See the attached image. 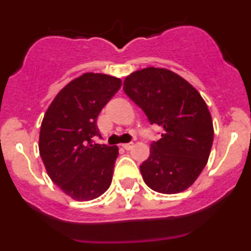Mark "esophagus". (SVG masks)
Masks as SVG:
<instances>
[{
    "instance_id": "obj_1",
    "label": "esophagus",
    "mask_w": 251,
    "mask_h": 251,
    "mask_svg": "<svg viewBox=\"0 0 251 251\" xmlns=\"http://www.w3.org/2000/svg\"><path fill=\"white\" fill-rule=\"evenodd\" d=\"M123 147L126 149V151H130V149L133 147V142H127V143H124Z\"/></svg>"
}]
</instances>
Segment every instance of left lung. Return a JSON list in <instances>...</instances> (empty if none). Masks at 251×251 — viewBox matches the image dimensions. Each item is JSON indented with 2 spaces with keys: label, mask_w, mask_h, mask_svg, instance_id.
<instances>
[{
  "label": "left lung",
  "mask_w": 251,
  "mask_h": 251,
  "mask_svg": "<svg viewBox=\"0 0 251 251\" xmlns=\"http://www.w3.org/2000/svg\"><path fill=\"white\" fill-rule=\"evenodd\" d=\"M124 92L163 128L142 163L143 181L153 191L175 194L194 183L205 168L214 141L206 103L198 91L168 69L146 68L128 75Z\"/></svg>",
  "instance_id": "8db88e82"
}]
</instances>
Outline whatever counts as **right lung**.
Listing matches in <instances>:
<instances>
[{"mask_svg":"<svg viewBox=\"0 0 251 251\" xmlns=\"http://www.w3.org/2000/svg\"><path fill=\"white\" fill-rule=\"evenodd\" d=\"M120 87V78L86 73L55 96L44 116L40 155L53 183L75 201L98 198L111 183L119 149L93 137H100L97 118Z\"/></svg>","mask_w":251,"mask_h":251,"instance_id":"right-lung-1","label":"right lung"}]
</instances>
